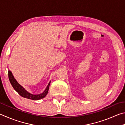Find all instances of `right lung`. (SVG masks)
I'll use <instances>...</instances> for the list:
<instances>
[{
  "mask_svg": "<svg viewBox=\"0 0 125 125\" xmlns=\"http://www.w3.org/2000/svg\"><path fill=\"white\" fill-rule=\"evenodd\" d=\"M8 76L10 82L11 83V84L12 86L13 87V88H14L15 90L19 93V94L22 96V97L32 100H39L44 98L45 96L47 95L48 92L50 82L49 83V84H48L47 88L45 89V90L42 93L38 95H33L28 93V92L26 91L25 89L21 86V85H20L18 83H17L16 80L14 78V76H13L10 70L8 71Z\"/></svg>",
  "mask_w": 125,
  "mask_h": 125,
  "instance_id": "add662e5",
  "label": "right lung"
}]
</instances>
